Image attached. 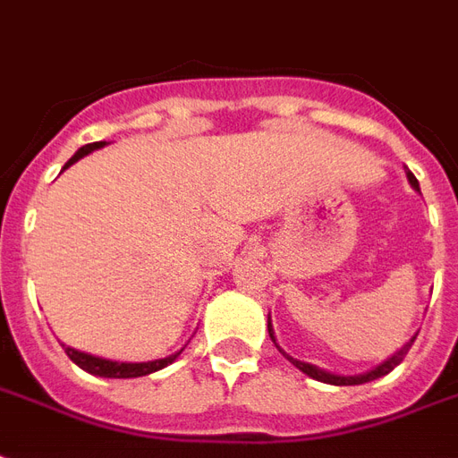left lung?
<instances>
[{"instance_id":"8db88e82","label":"left lung","mask_w":458,"mask_h":458,"mask_svg":"<svg viewBox=\"0 0 458 458\" xmlns=\"http://www.w3.org/2000/svg\"><path fill=\"white\" fill-rule=\"evenodd\" d=\"M406 177H408V182H411V187H413L415 191H420V184H418V180H415V174L411 173V170H408V173H406ZM267 327H268V336H271V341H274V344H276L274 327H271V317H268ZM415 336H418V334H413V336L408 338L406 344L401 345L399 351H396V353H394L392 358H386V360L379 362V365H377V368L368 369V372H362V375H334V372H327V369L317 368V365H310V362H302V360H298V358H293V355L285 353L284 348H281V345H278V344H276V348H278V351H281V353H284L285 360H291L293 365H295V368L300 369V372H305L307 377H312V379H317V382L334 384V386H355V384L372 382V379H379V377L389 375V372H392V369L396 368V365H399V362L403 360V358H406L408 348H411V345H413Z\"/></svg>"}]
</instances>
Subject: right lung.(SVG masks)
I'll return each mask as SVG.
<instances>
[{"instance_id":"right-lung-1","label":"right lung","mask_w":458,"mask_h":458,"mask_svg":"<svg viewBox=\"0 0 458 458\" xmlns=\"http://www.w3.org/2000/svg\"><path fill=\"white\" fill-rule=\"evenodd\" d=\"M105 141H96V144H86L81 146L79 151L72 156V158L66 160V165L62 170H66L69 165H74L76 160H81L83 156H89V153L98 151V148H103ZM64 353L72 358V362H76L79 368L90 372V375L96 377H107V379H131V377H146L151 375V372H158V369L167 368L170 362L177 360V355L182 353L184 348H180L177 353L167 355V358H160V360H148V362H117V360H105V358H98V355L90 353H81V351H76L72 345H64Z\"/></svg>"}]
</instances>
